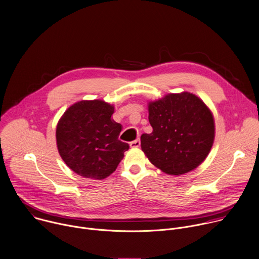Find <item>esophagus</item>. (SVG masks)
Here are the masks:
<instances>
[{
    "label": "esophagus",
    "instance_id": "esophagus-1",
    "mask_svg": "<svg viewBox=\"0 0 259 259\" xmlns=\"http://www.w3.org/2000/svg\"><path fill=\"white\" fill-rule=\"evenodd\" d=\"M140 145H141L140 139H137V140H135V141H133V142L130 143V146H131L132 148H138V147H140Z\"/></svg>",
    "mask_w": 259,
    "mask_h": 259
}]
</instances>
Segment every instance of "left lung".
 I'll use <instances>...</instances> for the list:
<instances>
[{"label": "left lung", "mask_w": 259, "mask_h": 259, "mask_svg": "<svg viewBox=\"0 0 259 259\" xmlns=\"http://www.w3.org/2000/svg\"><path fill=\"white\" fill-rule=\"evenodd\" d=\"M151 134L141 136V147L150 162L171 176L198 167L214 141V118L210 109L189 92L168 94L149 102Z\"/></svg>", "instance_id": "obj_1"}]
</instances>
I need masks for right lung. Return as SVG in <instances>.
<instances>
[{
    "instance_id": "1",
    "label": "right lung",
    "mask_w": 259,
    "mask_h": 259,
    "mask_svg": "<svg viewBox=\"0 0 259 259\" xmlns=\"http://www.w3.org/2000/svg\"><path fill=\"white\" fill-rule=\"evenodd\" d=\"M114 107L102 100L74 103L61 116L56 128L59 154L78 176L95 180L109 177L128 150L118 140L121 124L111 116Z\"/></svg>"
}]
</instances>
